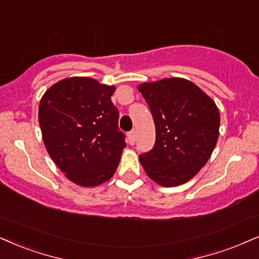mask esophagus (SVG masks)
I'll use <instances>...</instances> for the list:
<instances>
[{
    "instance_id": "obj_1",
    "label": "esophagus",
    "mask_w": 259,
    "mask_h": 259,
    "mask_svg": "<svg viewBox=\"0 0 259 259\" xmlns=\"http://www.w3.org/2000/svg\"><path fill=\"white\" fill-rule=\"evenodd\" d=\"M127 138H128V143L131 145L135 144L136 140H137V132H136V131L135 130L131 131L128 135H127Z\"/></svg>"
}]
</instances>
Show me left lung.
Masks as SVG:
<instances>
[{
  "mask_svg": "<svg viewBox=\"0 0 259 259\" xmlns=\"http://www.w3.org/2000/svg\"><path fill=\"white\" fill-rule=\"evenodd\" d=\"M138 90L154 116L156 143L139 156L148 177L164 187L190 181L209 161L219 139L220 113L202 89L184 78L143 82Z\"/></svg>",
  "mask_w": 259,
  "mask_h": 259,
  "instance_id": "obj_1",
  "label": "left lung"
}]
</instances>
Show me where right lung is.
<instances>
[{
  "mask_svg": "<svg viewBox=\"0 0 259 259\" xmlns=\"http://www.w3.org/2000/svg\"><path fill=\"white\" fill-rule=\"evenodd\" d=\"M114 85L88 76L55 82L41 96L38 121L48 154L65 177L95 187L113 177L126 146Z\"/></svg>",
  "mask_w": 259,
  "mask_h": 259,
  "instance_id": "obj_1",
  "label": "right lung"
}]
</instances>
